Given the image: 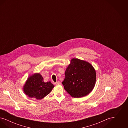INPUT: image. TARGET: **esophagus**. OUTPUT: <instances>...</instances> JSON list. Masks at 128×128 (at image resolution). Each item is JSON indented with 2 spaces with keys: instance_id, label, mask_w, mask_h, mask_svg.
Segmentation results:
<instances>
[{
  "instance_id": "obj_1",
  "label": "esophagus",
  "mask_w": 128,
  "mask_h": 128,
  "mask_svg": "<svg viewBox=\"0 0 128 128\" xmlns=\"http://www.w3.org/2000/svg\"><path fill=\"white\" fill-rule=\"evenodd\" d=\"M55 84H56V85H60V84H61V82H60V81H58V82H56L55 83Z\"/></svg>"
}]
</instances>
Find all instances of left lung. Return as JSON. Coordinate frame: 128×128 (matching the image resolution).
<instances>
[{
	"label": "left lung",
	"mask_w": 128,
	"mask_h": 128,
	"mask_svg": "<svg viewBox=\"0 0 128 128\" xmlns=\"http://www.w3.org/2000/svg\"><path fill=\"white\" fill-rule=\"evenodd\" d=\"M62 82L65 90L72 97L87 96L94 89L96 82L94 68L87 61L73 58L66 68Z\"/></svg>",
	"instance_id": "obj_1"
}]
</instances>
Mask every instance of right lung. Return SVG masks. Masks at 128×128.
<instances>
[{
    "instance_id": "add662e5",
    "label": "right lung",
    "mask_w": 128,
    "mask_h": 128,
    "mask_svg": "<svg viewBox=\"0 0 128 128\" xmlns=\"http://www.w3.org/2000/svg\"><path fill=\"white\" fill-rule=\"evenodd\" d=\"M54 87L50 82H44L40 73H34L27 80L23 90L25 94L30 98L40 100L46 96Z\"/></svg>"
}]
</instances>
